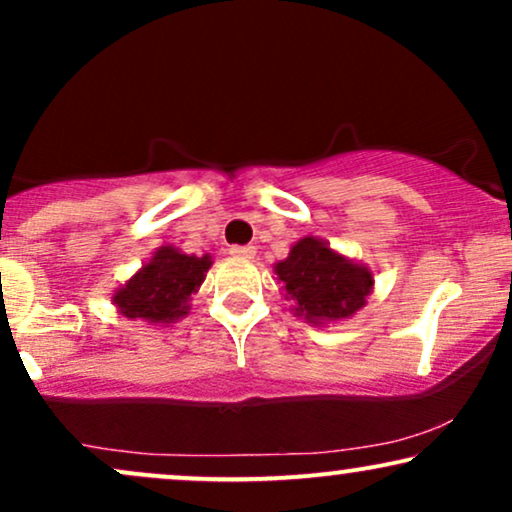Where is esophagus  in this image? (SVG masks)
<instances>
[{
  "instance_id": "esophagus-1",
  "label": "esophagus",
  "mask_w": 512,
  "mask_h": 512,
  "mask_svg": "<svg viewBox=\"0 0 512 512\" xmlns=\"http://www.w3.org/2000/svg\"><path fill=\"white\" fill-rule=\"evenodd\" d=\"M233 257H236V260H252V257H255V252H257V248L255 245H233L231 250Z\"/></svg>"
}]
</instances>
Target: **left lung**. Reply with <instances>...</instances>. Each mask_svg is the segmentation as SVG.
<instances>
[{"instance_id": "8db88e82", "label": "left lung", "mask_w": 512, "mask_h": 512, "mask_svg": "<svg viewBox=\"0 0 512 512\" xmlns=\"http://www.w3.org/2000/svg\"><path fill=\"white\" fill-rule=\"evenodd\" d=\"M274 274L286 301H293V315L317 327L354 317L375 284L368 264L349 260L315 236L291 245L289 257L274 264Z\"/></svg>"}]
</instances>
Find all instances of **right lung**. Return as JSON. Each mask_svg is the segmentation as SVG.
<instances>
[{
    "label": "right lung",
    "instance_id": "add662e5",
    "mask_svg": "<svg viewBox=\"0 0 512 512\" xmlns=\"http://www.w3.org/2000/svg\"><path fill=\"white\" fill-rule=\"evenodd\" d=\"M214 264L211 255H187L161 245L120 289L113 293L117 313L149 325H170L190 313L192 296Z\"/></svg>",
    "mask_w": 512,
    "mask_h": 512
}]
</instances>
